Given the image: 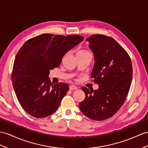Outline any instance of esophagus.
<instances>
[{
	"instance_id": "34e87169",
	"label": "esophagus",
	"mask_w": 148,
	"mask_h": 148,
	"mask_svg": "<svg viewBox=\"0 0 148 148\" xmlns=\"http://www.w3.org/2000/svg\"><path fill=\"white\" fill-rule=\"evenodd\" d=\"M77 86H75V85H70V90H77Z\"/></svg>"
}]
</instances>
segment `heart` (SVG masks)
I'll return each mask as SVG.
<instances>
[{"mask_svg": "<svg viewBox=\"0 0 148 148\" xmlns=\"http://www.w3.org/2000/svg\"><path fill=\"white\" fill-rule=\"evenodd\" d=\"M78 52H80V53H89L88 51H86V50H80V51H79Z\"/></svg>", "mask_w": 148, "mask_h": 148, "instance_id": "obj_1", "label": "heart"}]
</instances>
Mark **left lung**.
Segmentation results:
<instances>
[{
  "instance_id": "left-lung-1",
  "label": "left lung",
  "mask_w": 148,
  "mask_h": 148,
  "mask_svg": "<svg viewBox=\"0 0 148 148\" xmlns=\"http://www.w3.org/2000/svg\"><path fill=\"white\" fill-rule=\"evenodd\" d=\"M86 41L95 58L91 78L99 88L82 87L85 98L79 107L87 117L103 121L113 116L127 98L132 78V63L127 51L113 38L93 34Z\"/></svg>"
}]
</instances>
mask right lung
Instances as JSON below:
<instances>
[{
    "label": "right lung",
    "instance_id": "1",
    "mask_svg": "<svg viewBox=\"0 0 148 148\" xmlns=\"http://www.w3.org/2000/svg\"><path fill=\"white\" fill-rule=\"evenodd\" d=\"M84 39L75 34H43L29 39L17 52L12 85L21 106L31 116L46 117L58 109L69 86L51 84L49 70L58 67L64 55Z\"/></svg>",
    "mask_w": 148,
    "mask_h": 148
}]
</instances>
